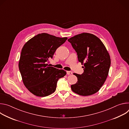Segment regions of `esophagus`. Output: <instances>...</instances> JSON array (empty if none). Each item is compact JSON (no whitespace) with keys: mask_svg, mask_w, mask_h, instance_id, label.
<instances>
[{"mask_svg":"<svg viewBox=\"0 0 129 129\" xmlns=\"http://www.w3.org/2000/svg\"><path fill=\"white\" fill-rule=\"evenodd\" d=\"M67 74L68 75H71V74H72V72H71V71H68L67 72Z\"/></svg>","mask_w":129,"mask_h":129,"instance_id":"esophagus-1","label":"esophagus"}]
</instances>
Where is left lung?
<instances>
[{
  "label": "left lung",
  "instance_id": "8db88e82",
  "mask_svg": "<svg viewBox=\"0 0 129 129\" xmlns=\"http://www.w3.org/2000/svg\"><path fill=\"white\" fill-rule=\"evenodd\" d=\"M77 53L78 61L84 65L82 75L71 88L75 93L88 96L96 93L104 84L111 65L110 55L103 43L93 34L83 33L68 39Z\"/></svg>",
  "mask_w": 129,
  "mask_h": 129
}]
</instances>
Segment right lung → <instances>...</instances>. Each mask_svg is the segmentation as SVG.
Listing matches in <instances>:
<instances>
[{"mask_svg": "<svg viewBox=\"0 0 129 129\" xmlns=\"http://www.w3.org/2000/svg\"><path fill=\"white\" fill-rule=\"evenodd\" d=\"M67 39L41 33L24 45L19 69L24 86L35 95L44 97L53 93L58 80L66 75V71L49 66L47 63Z\"/></svg>", "mask_w": 129, "mask_h": 129, "instance_id": "add662e5", "label": "right lung"}]
</instances>
